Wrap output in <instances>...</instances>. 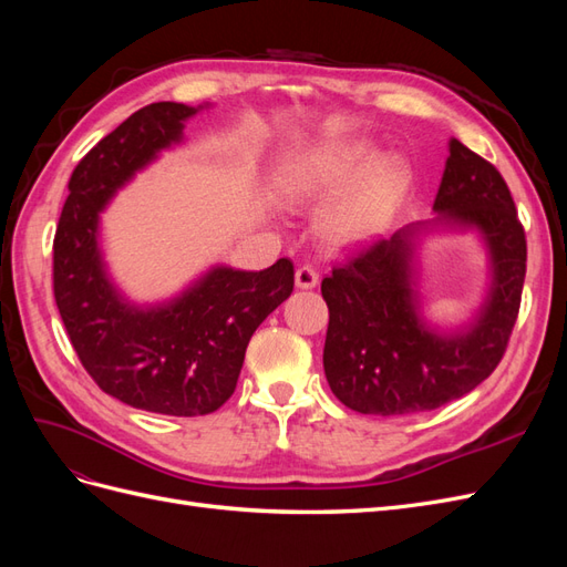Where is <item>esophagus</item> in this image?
Returning <instances> with one entry per match:
<instances>
[{
  "label": "esophagus",
  "mask_w": 567,
  "mask_h": 567,
  "mask_svg": "<svg viewBox=\"0 0 567 567\" xmlns=\"http://www.w3.org/2000/svg\"><path fill=\"white\" fill-rule=\"evenodd\" d=\"M317 284H319V274H317L315 267L302 265V267L296 269V286H298V288L310 290V288H315Z\"/></svg>",
  "instance_id": "34e87169"
}]
</instances>
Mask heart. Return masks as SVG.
Masks as SVG:
<instances>
[{
    "label": "heart",
    "mask_w": 567,
    "mask_h": 567,
    "mask_svg": "<svg viewBox=\"0 0 567 567\" xmlns=\"http://www.w3.org/2000/svg\"><path fill=\"white\" fill-rule=\"evenodd\" d=\"M364 156V148H319L305 153L284 173V192L298 203L321 200L352 179ZM409 182L411 167L398 153H385L371 161L348 192L321 215V236L333 246H350L379 231L400 205Z\"/></svg>",
    "instance_id": "1"
}]
</instances>
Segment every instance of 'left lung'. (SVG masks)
Returning a JSON list of instances; mask_svg holds the SVG:
<instances>
[{"label":"left lung","mask_w":567,"mask_h":567,"mask_svg":"<svg viewBox=\"0 0 567 567\" xmlns=\"http://www.w3.org/2000/svg\"><path fill=\"white\" fill-rule=\"evenodd\" d=\"M433 210L435 219L381 238L321 281L326 381L359 414L404 416L463 398L502 362L518 319L527 244L499 169L452 140ZM440 226L477 230L491 255L488 298L456 332L431 330L413 290L417 236Z\"/></svg>","instance_id":"1"}]
</instances>
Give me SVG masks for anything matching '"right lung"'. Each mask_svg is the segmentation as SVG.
<instances>
[{"instance_id":"right-lung-1","label":"right lung","mask_w":567,"mask_h":567,"mask_svg":"<svg viewBox=\"0 0 567 567\" xmlns=\"http://www.w3.org/2000/svg\"><path fill=\"white\" fill-rule=\"evenodd\" d=\"M203 106L158 101L132 113L73 169L54 236V298L94 383L134 409L203 416L225 404L250 336L293 293V262L262 271L213 267L167 302L134 305L111 281L99 215L117 188L182 142Z\"/></svg>"}]
</instances>
